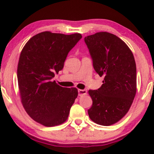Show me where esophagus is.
<instances>
[{"label":"esophagus","mask_w":154,"mask_h":154,"mask_svg":"<svg viewBox=\"0 0 154 154\" xmlns=\"http://www.w3.org/2000/svg\"><path fill=\"white\" fill-rule=\"evenodd\" d=\"M86 93H87V91L86 90H78V95L79 96L86 95Z\"/></svg>","instance_id":"esophagus-1"}]
</instances>
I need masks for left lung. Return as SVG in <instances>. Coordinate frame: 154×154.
Instances as JSON below:
<instances>
[{
    "mask_svg": "<svg viewBox=\"0 0 154 154\" xmlns=\"http://www.w3.org/2000/svg\"><path fill=\"white\" fill-rule=\"evenodd\" d=\"M95 71L103 76L101 87L90 90L92 121L109 126L119 121L131 106L137 90L136 64L127 44L115 35L100 32L85 38Z\"/></svg>",
    "mask_w": 154,
    "mask_h": 154,
    "instance_id": "8db88e82",
    "label": "left lung"
}]
</instances>
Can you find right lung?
Wrapping results in <instances>:
<instances>
[{
	"instance_id": "right-lung-1",
	"label": "right lung",
	"mask_w": 154,
	"mask_h": 154,
	"mask_svg": "<svg viewBox=\"0 0 154 154\" xmlns=\"http://www.w3.org/2000/svg\"><path fill=\"white\" fill-rule=\"evenodd\" d=\"M81 38L79 33L43 32L29 39L21 52L17 79L22 103L28 115L44 126L64 122L78 95L77 88L61 87L54 77Z\"/></svg>"
}]
</instances>
